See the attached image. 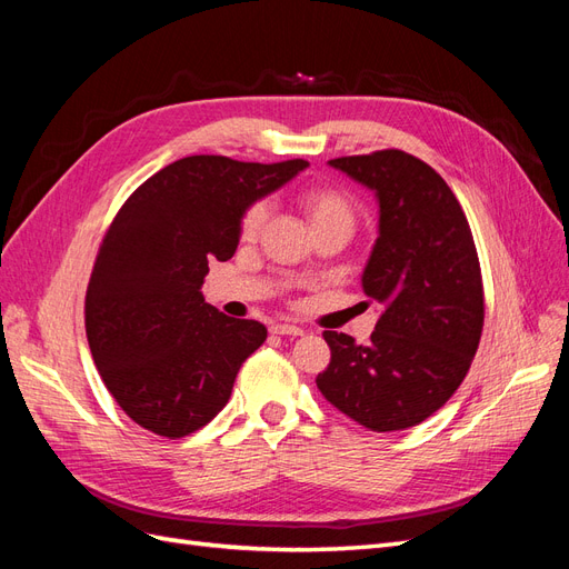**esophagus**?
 Returning <instances> with one entry per match:
<instances>
[{
    "label": "esophagus",
    "mask_w": 569,
    "mask_h": 569,
    "mask_svg": "<svg viewBox=\"0 0 569 569\" xmlns=\"http://www.w3.org/2000/svg\"><path fill=\"white\" fill-rule=\"evenodd\" d=\"M270 330L274 332V335H287V337H301L303 335V330L299 325H289V322H278V325H272Z\"/></svg>",
    "instance_id": "34e87169"
}]
</instances>
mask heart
<instances>
[{
  "label": "heart",
  "mask_w": 569,
  "mask_h": 569,
  "mask_svg": "<svg viewBox=\"0 0 569 569\" xmlns=\"http://www.w3.org/2000/svg\"><path fill=\"white\" fill-rule=\"evenodd\" d=\"M299 209L303 211L308 226L311 230H325V228H341L351 232L356 226V213L358 206L356 201L343 192L339 187L332 184H316V187H306L303 192H299ZM266 203H251L249 209L242 216V226H239V232H242V239H256V234L261 232L263 222H266Z\"/></svg>",
  "instance_id": "1"
}]
</instances>
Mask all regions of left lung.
Instances as JSON below:
<instances>
[{
  "mask_svg": "<svg viewBox=\"0 0 569 569\" xmlns=\"http://www.w3.org/2000/svg\"><path fill=\"white\" fill-rule=\"evenodd\" d=\"M375 192L377 239L360 284L380 303L370 341L322 332L332 360L318 389L372 432L437 412L465 380L485 325L475 239L451 187L399 149L327 161Z\"/></svg>",
  "mask_w": 569,
  "mask_h": 569,
  "instance_id": "left-lung-1",
  "label": "left lung"
}]
</instances>
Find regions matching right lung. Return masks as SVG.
Returning a JSON list of instances; mask_svg holds the SVG:
<instances>
[{"label": "right lung", "instance_id": "add662e5", "mask_svg": "<svg viewBox=\"0 0 569 569\" xmlns=\"http://www.w3.org/2000/svg\"><path fill=\"white\" fill-rule=\"evenodd\" d=\"M308 166L184 157L132 192L99 247L84 330L107 389L149 432L180 439L226 408L266 325L203 301L209 263L228 261L251 203Z\"/></svg>", "mask_w": 569, "mask_h": 569}]
</instances>
